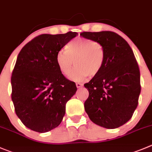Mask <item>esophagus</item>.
I'll return each instance as SVG.
<instances>
[{"label": "esophagus", "instance_id": "1", "mask_svg": "<svg viewBox=\"0 0 152 152\" xmlns=\"http://www.w3.org/2000/svg\"><path fill=\"white\" fill-rule=\"evenodd\" d=\"M76 86L77 88H80L81 86H83V83H76Z\"/></svg>", "mask_w": 152, "mask_h": 152}]
</instances>
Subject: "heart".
Instances as JSON below:
<instances>
[{
  "mask_svg": "<svg viewBox=\"0 0 152 152\" xmlns=\"http://www.w3.org/2000/svg\"><path fill=\"white\" fill-rule=\"evenodd\" d=\"M75 61L77 65L69 76L70 80L81 82L89 76L94 77L102 71L105 62L104 47L99 42L84 38L72 40L66 49L59 50L56 62L60 70L69 75L72 72Z\"/></svg>",
  "mask_w": 152,
  "mask_h": 152,
  "instance_id": "b5f03b06",
  "label": "heart"
}]
</instances>
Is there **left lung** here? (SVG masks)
Listing matches in <instances>:
<instances>
[{"mask_svg":"<svg viewBox=\"0 0 152 152\" xmlns=\"http://www.w3.org/2000/svg\"><path fill=\"white\" fill-rule=\"evenodd\" d=\"M80 35L100 43L105 51L102 71L84 84L89 91L85 111L99 126L118 128L131 118L141 91L140 69L134 52L114 32H83Z\"/></svg>","mask_w":152,"mask_h":152,"instance_id":"8db88e82","label":"left lung"}]
</instances>
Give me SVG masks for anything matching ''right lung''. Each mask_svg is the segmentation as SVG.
<instances>
[{"label":"right lung","mask_w":152,"mask_h":152,"mask_svg":"<svg viewBox=\"0 0 152 152\" xmlns=\"http://www.w3.org/2000/svg\"><path fill=\"white\" fill-rule=\"evenodd\" d=\"M77 35L42 34L18 53L11 77L12 100L17 116L32 131L45 133L57 128L66 103L77 91L56 62L57 52Z\"/></svg>","instance_id":"right-lung-1"}]
</instances>
